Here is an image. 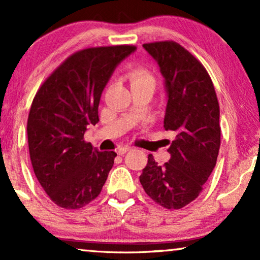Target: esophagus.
Listing matches in <instances>:
<instances>
[{
  "instance_id": "34e87169",
  "label": "esophagus",
  "mask_w": 260,
  "mask_h": 260,
  "mask_svg": "<svg viewBox=\"0 0 260 260\" xmlns=\"http://www.w3.org/2000/svg\"><path fill=\"white\" fill-rule=\"evenodd\" d=\"M131 150V148L130 147H120V148H118L117 149V154L118 155H124L125 154V152H127V151H130Z\"/></svg>"
}]
</instances>
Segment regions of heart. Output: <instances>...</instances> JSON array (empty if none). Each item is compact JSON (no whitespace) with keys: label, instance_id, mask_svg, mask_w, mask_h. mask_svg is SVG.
I'll return each instance as SVG.
<instances>
[{"label":"heart","instance_id":"1","mask_svg":"<svg viewBox=\"0 0 260 260\" xmlns=\"http://www.w3.org/2000/svg\"><path fill=\"white\" fill-rule=\"evenodd\" d=\"M131 83L133 84H151L154 85V78L147 71H136L130 76Z\"/></svg>","mask_w":260,"mask_h":260}]
</instances>
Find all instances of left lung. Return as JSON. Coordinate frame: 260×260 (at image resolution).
<instances>
[{"mask_svg": "<svg viewBox=\"0 0 260 260\" xmlns=\"http://www.w3.org/2000/svg\"><path fill=\"white\" fill-rule=\"evenodd\" d=\"M165 81V129L176 133L163 166L149 155L140 181L162 207L180 209L201 193L214 169L220 148V109L207 71L174 41L144 44Z\"/></svg>", "mask_w": 260, "mask_h": 260, "instance_id": "obj_1", "label": "left lung"}]
</instances>
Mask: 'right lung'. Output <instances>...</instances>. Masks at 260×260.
Instances as JSON below:
<instances>
[{"mask_svg":"<svg viewBox=\"0 0 260 260\" xmlns=\"http://www.w3.org/2000/svg\"><path fill=\"white\" fill-rule=\"evenodd\" d=\"M135 46L86 48L71 55L41 85L27 122L31 166L59 207L78 209L101 193L117 156L84 141L99 122L98 105L116 67Z\"/></svg>","mask_w":260,"mask_h":260,"instance_id":"obj_1","label":"right lung"}]
</instances>
